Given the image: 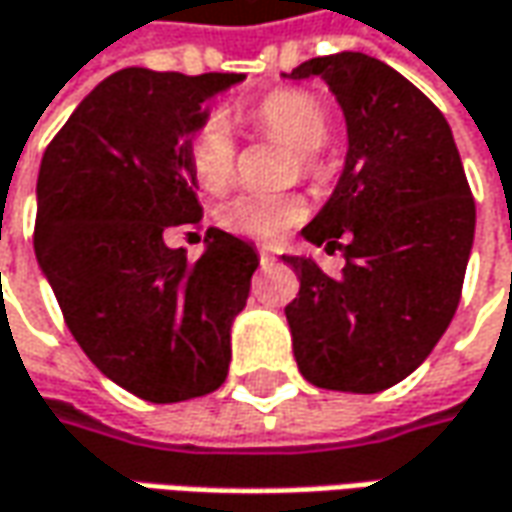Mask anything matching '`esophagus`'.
Here are the masks:
<instances>
[{
  "label": "esophagus",
  "mask_w": 512,
  "mask_h": 512,
  "mask_svg": "<svg viewBox=\"0 0 512 512\" xmlns=\"http://www.w3.org/2000/svg\"><path fill=\"white\" fill-rule=\"evenodd\" d=\"M257 255H260V263H272L274 249H269V246H260V249H257Z\"/></svg>",
  "instance_id": "1"
}]
</instances>
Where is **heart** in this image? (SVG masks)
<instances>
[{
    "instance_id": "1",
    "label": "heart",
    "mask_w": 512,
    "mask_h": 512,
    "mask_svg": "<svg viewBox=\"0 0 512 512\" xmlns=\"http://www.w3.org/2000/svg\"><path fill=\"white\" fill-rule=\"evenodd\" d=\"M257 130L294 150L291 172L303 178H320V150L331 135V115L326 104L306 90H277L249 110ZM186 161L195 184L203 192H223L235 175V138L221 113H209L186 141ZM218 223L226 232L252 240H277L303 218V201L297 195L240 192L218 209Z\"/></svg>"
}]
</instances>
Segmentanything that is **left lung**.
Segmentation results:
<instances>
[{"instance_id": "8db88e82", "label": "left lung", "mask_w": 512, "mask_h": 512, "mask_svg": "<svg viewBox=\"0 0 512 512\" xmlns=\"http://www.w3.org/2000/svg\"><path fill=\"white\" fill-rule=\"evenodd\" d=\"M323 79L348 127L334 195L303 229L345 269L283 257L300 291L286 306L300 374L317 388L377 394L416 371L450 326L476 229V203L445 115L394 67L365 53L317 56L289 79Z\"/></svg>"}]
</instances>
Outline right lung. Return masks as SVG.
Masks as SVG:
<instances>
[{
    "label": "right lung",
    "instance_id": "1",
    "mask_svg": "<svg viewBox=\"0 0 512 512\" xmlns=\"http://www.w3.org/2000/svg\"><path fill=\"white\" fill-rule=\"evenodd\" d=\"M243 73L127 67L98 84L47 144L36 184V257L64 323L104 377L147 402L221 388L229 331L257 252L206 229L195 263L169 249V226H201L186 141L203 101Z\"/></svg>",
    "mask_w": 512,
    "mask_h": 512
}]
</instances>
